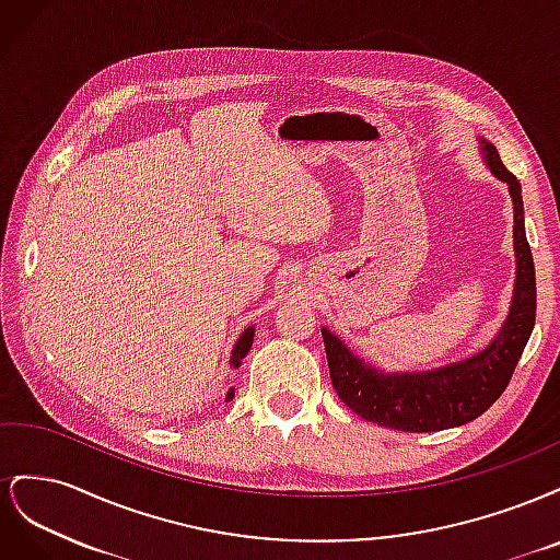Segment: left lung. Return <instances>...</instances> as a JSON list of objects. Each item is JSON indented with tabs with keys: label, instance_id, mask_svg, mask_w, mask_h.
<instances>
[{
	"label": "left lung",
	"instance_id": "8db88e82",
	"mask_svg": "<svg viewBox=\"0 0 560 560\" xmlns=\"http://www.w3.org/2000/svg\"><path fill=\"white\" fill-rule=\"evenodd\" d=\"M483 144L490 171L510 184L514 202V249L516 287L510 315H506L495 341L474 358L422 374H383L364 360L354 358L338 338L322 329L325 338L329 376L341 401L369 422L401 432H439L465 425L479 418L498 401L510 385L523 348L535 327L537 287L533 252L525 238L523 198L518 179L506 171L498 149Z\"/></svg>",
	"mask_w": 560,
	"mask_h": 560
}]
</instances>
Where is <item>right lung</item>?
<instances>
[{"label":"right lung","mask_w":560,"mask_h":560,"mask_svg":"<svg viewBox=\"0 0 560 560\" xmlns=\"http://www.w3.org/2000/svg\"><path fill=\"white\" fill-rule=\"evenodd\" d=\"M252 341H254V329L249 327V329L238 338V343H235V348H233V358H231L233 369L241 366V362H243V358L247 354V350L252 348ZM226 399H233V389H229V397H226Z\"/></svg>","instance_id":"obj_1"}]
</instances>
